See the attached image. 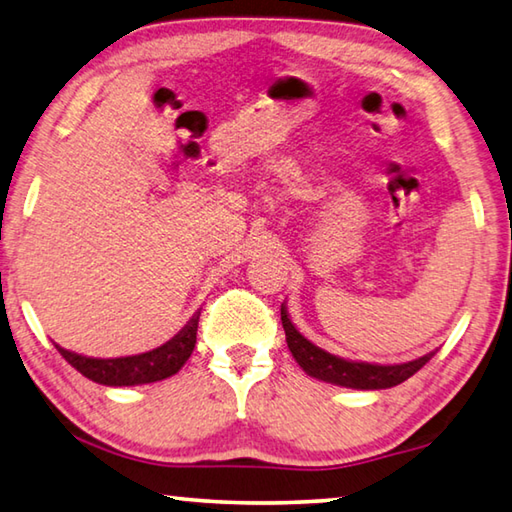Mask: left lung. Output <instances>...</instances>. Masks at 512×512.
Wrapping results in <instances>:
<instances>
[{"instance_id": "8db88e82", "label": "left lung", "mask_w": 512, "mask_h": 512, "mask_svg": "<svg viewBox=\"0 0 512 512\" xmlns=\"http://www.w3.org/2000/svg\"><path fill=\"white\" fill-rule=\"evenodd\" d=\"M281 321L285 330V342H288L290 353L294 355V360H297L301 369L308 375H312V378L337 384V387L366 389V391L396 387V384L409 380L416 371L423 369L434 355L429 353L425 357H418L414 362L393 364V366L351 362V360H342V357L337 355H330L324 351V348L308 342V339L294 328L285 306H281Z\"/></svg>"}]
</instances>
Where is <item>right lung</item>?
Segmentation results:
<instances>
[{
  "instance_id": "add662e5",
  "label": "right lung",
  "mask_w": 512,
  "mask_h": 512,
  "mask_svg": "<svg viewBox=\"0 0 512 512\" xmlns=\"http://www.w3.org/2000/svg\"><path fill=\"white\" fill-rule=\"evenodd\" d=\"M197 321L200 315H193V319L179 330V333L166 342L164 346L155 348V351L130 355V357H114V360H98V357H85L78 353H71L67 348H58V353L74 366L78 373L85 378L94 380L105 387H134V384H150L166 380L175 375L191 357L195 342H197Z\"/></svg>"
}]
</instances>
